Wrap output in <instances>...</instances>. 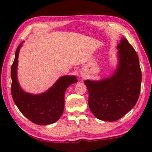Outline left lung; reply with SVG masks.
Segmentation results:
<instances>
[{
	"instance_id": "8db88e82",
	"label": "left lung",
	"mask_w": 152,
	"mask_h": 152,
	"mask_svg": "<svg viewBox=\"0 0 152 152\" xmlns=\"http://www.w3.org/2000/svg\"><path fill=\"white\" fill-rule=\"evenodd\" d=\"M118 63L113 75L99 81L85 80L88 106L99 120L113 122L123 117L138 101L142 73L139 59L126 39L117 45Z\"/></svg>"
}]
</instances>
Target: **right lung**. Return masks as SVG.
Instances as JSON below:
<instances>
[{"mask_svg": "<svg viewBox=\"0 0 152 152\" xmlns=\"http://www.w3.org/2000/svg\"><path fill=\"white\" fill-rule=\"evenodd\" d=\"M22 42L16 50L11 69L12 95L14 103L23 115L39 125L55 123L61 117L64 109V94L70 85L77 82L75 76L65 75L45 92L31 94L23 90L17 79L18 58Z\"/></svg>", "mask_w": 152, "mask_h": 152, "instance_id": "1", "label": "right lung"}]
</instances>
